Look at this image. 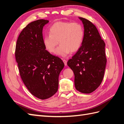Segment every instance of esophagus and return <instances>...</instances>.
Wrapping results in <instances>:
<instances>
[{
  "label": "esophagus",
  "mask_w": 124,
  "mask_h": 124,
  "mask_svg": "<svg viewBox=\"0 0 124 124\" xmlns=\"http://www.w3.org/2000/svg\"><path fill=\"white\" fill-rule=\"evenodd\" d=\"M63 62H64L65 66H67V60H65V59H64V60H63Z\"/></svg>",
  "instance_id": "34e87169"
}]
</instances>
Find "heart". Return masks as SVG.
<instances>
[{"label": "heart", "instance_id": "heart-1", "mask_svg": "<svg viewBox=\"0 0 124 124\" xmlns=\"http://www.w3.org/2000/svg\"><path fill=\"white\" fill-rule=\"evenodd\" d=\"M84 37V29L80 23L58 22L50 27L49 34L44 36L43 43L48 52L53 53L59 41L57 55L66 57L70 52H77L79 49Z\"/></svg>", "mask_w": 124, "mask_h": 124}]
</instances>
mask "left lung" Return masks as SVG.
<instances>
[{
    "instance_id": "left-lung-1",
    "label": "left lung",
    "mask_w": 124,
    "mask_h": 124,
    "mask_svg": "<svg viewBox=\"0 0 124 124\" xmlns=\"http://www.w3.org/2000/svg\"><path fill=\"white\" fill-rule=\"evenodd\" d=\"M79 18L84 27L82 45L67 65L74 73L76 89L89 93L100 86L103 79L107 62L105 44L92 22L82 17Z\"/></svg>"
}]
</instances>
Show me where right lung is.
Here are the masks:
<instances>
[{
	"mask_svg": "<svg viewBox=\"0 0 124 124\" xmlns=\"http://www.w3.org/2000/svg\"><path fill=\"white\" fill-rule=\"evenodd\" d=\"M49 21L39 19L25 27L18 38L15 58L23 83L32 95L46 99L58 90V78L64 63L46 50L43 27Z\"/></svg>",
	"mask_w": 124,
	"mask_h": 124,
	"instance_id": "add662e5",
	"label": "right lung"
}]
</instances>
